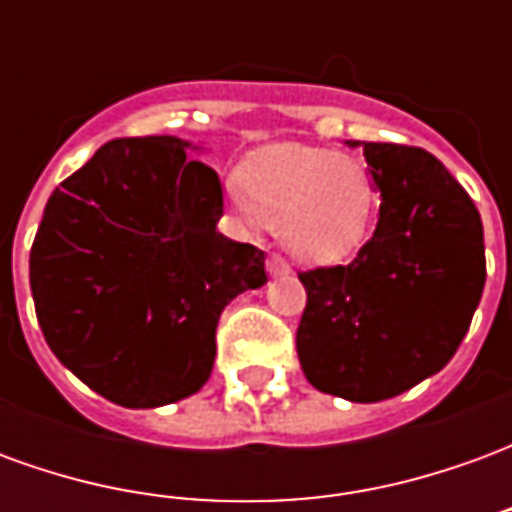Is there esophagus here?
I'll return each mask as SVG.
<instances>
[{
	"mask_svg": "<svg viewBox=\"0 0 512 512\" xmlns=\"http://www.w3.org/2000/svg\"><path fill=\"white\" fill-rule=\"evenodd\" d=\"M266 268H268V274H271V277H282V274H290V266L285 263V257H279V255H268Z\"/></svg>",
	"mask_w": 512,
	"mask_h": 512,
	"instance_id": "esophagus-1",
	"label": "esophagus"
}]
</instances>
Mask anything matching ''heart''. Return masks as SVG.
Segmentation results:
<instances>
[{
  "instance_id": "b5f03b06",
  "label": "heart",
  "mask_w": 512,
  "mask_h": 512,
  "mask_svg": "<svg viewBox=\"0 0 512 512\" xmlns=\"http://www.w3.org/2000/svg\"><path fill=\"white\" fill-rule=\"evenodd\" d=\"M224 194L244 222H266L293 255L312 263L351 255L376 213L370 169L318 147L266 150L246 164L244 178H227Z\"/></svg>"
}]
</instances>
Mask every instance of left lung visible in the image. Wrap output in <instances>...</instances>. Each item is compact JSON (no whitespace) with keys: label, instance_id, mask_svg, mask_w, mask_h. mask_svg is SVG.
<instances>
[{"label":"left lung","instance_id":"left-lung-1","mask_svg":"<svg viewBox=\"0 0 512 512\" xmlns=\"http://www.w3.org/2000/svg\"><path fill=\"white\" fill-rule=\"evenodd\" d=\"M381 191L373 238L348 266L301 271L304 376L326 395L378 403L450 362L485 285L472 197L422 147L354 142Z\"/></svg>","mask_w":512,"mask_h":512}]
</instances>
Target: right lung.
Returning a JSON list of instances; mask_svg holds the SVG:
<instances>
[{
	"label": "right lung",
	"instance_id": "add662e5",
	"mask_svg": "<svg viewBox=\"0 0 512 512\" xmlns=\"http://www.w3.org/2000/svg\"><path fill=\"white\" fill-rule=\"evenodd\" d=\"M178 136L98 147L46 202L29 288L46 343L93 392L156 408L200 392L216 323L266 255L216 230L222 180Z\"/></svg>",
	"mask_w": 512,
	"mask_h": 512
}]
</instances>
